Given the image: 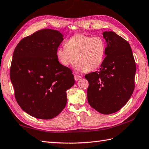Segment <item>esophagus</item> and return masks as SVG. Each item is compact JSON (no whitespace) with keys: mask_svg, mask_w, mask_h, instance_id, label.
<instances>
[{"mask_svg":"<svg viewBox=\"0 0 149 149\" xmlns=\"http://www.w3.org/2000/svg\"><path fill=\"white\" fill-rule=\"evenodd\" d=\"M82 77L80 75H74V78H75V81H78L79 79H81Z\"/></svg>","mask_w":149,"mask_h":149,"instance_id":"1","label":"esophagus"}]
</instances>
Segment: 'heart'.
Returning <instances> with one entry per match:
<instances>
[{
  "label": "heart",
  "mask_w": 149,
  "mask_h": 149,
  "mask_svg": "<svg viewBox=\"0 0 149 149\" xmlns=\"http://www.w3.org/2000/svg\"><path fill=\"white\" fill-rule=\"evenodd\" d=\"M65 47L57 49L58 61L65 67L70 66L75 61V68L79 72L95 70L104 60L106 45L101 37L76 34L66 41Z\"/></svg>",
  "instance_id": "heart-1"
}]
</instances>
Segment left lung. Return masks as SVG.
<instances>
[{
  "mask_svg": "<svg viewBox=\"0 0 149 149\" xmlns=\"http://www.w3.org/2000/svg\"><path fill=\"white\" fill-rule=\"evenodd\" d=\"M106 56L98 71L86 74L88 101L103 114L116 112L126 105L134 89L136 63L127 40L113 32H104Z\"/></svg>",
  "mask_w": 149,
  "mask_h": 149,
  "instance_id": "left-lung-1",
  "label": "left lung"
}]
</instances>
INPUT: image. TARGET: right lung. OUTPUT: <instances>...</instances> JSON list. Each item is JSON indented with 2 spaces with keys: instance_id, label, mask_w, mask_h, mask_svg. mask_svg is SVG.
<instances>
[{
  "instance_id": "right-lung-1",
  "label": "right lung",
  "mask_w": 149,
  "mask_h": 149,
  "mask_svg": "<svg viewBox=\"0 0 149 149\" xmlns=\"http://www.w3.org/2000/svg\"><path fill=\"white\" fill-rule=\"evenodd\" d=\"M63 40L59 31L42 29L23 38L14 51L10 78L15 98L36 118L57 116L66 106L67 90L75 83L72 70L56 57Z\"/></svg>"
}]
</instances>
